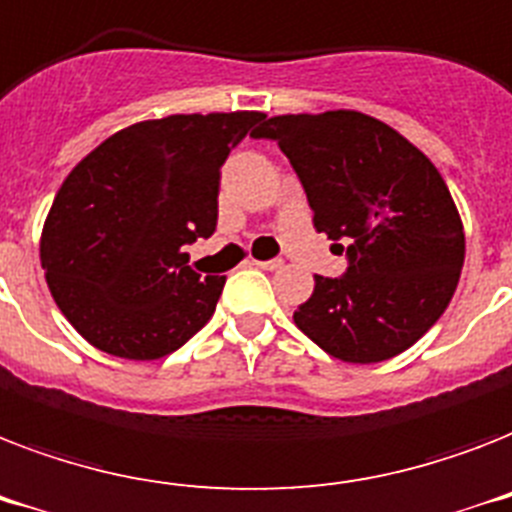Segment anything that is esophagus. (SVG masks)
<instances>
[{
  "label": "esophagus",
  "mask_w": 512,
  "mask_h": 512,
  "mask_svg": "<svg viewBox=\"0 0 512 512\" xmlns=\"http://www.w3.org/2000/svg\"><path fill=\"white\" fill-rule=\"evenodd\" d=\"M251 264H253V267H261V269H269V272H275V269H282V264H285V261H282V259H269V261L253 259Z\"/></svg>",
  "instance_id": "34e87169"
}]
</instances>
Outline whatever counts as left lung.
<instances>
[{
	"mask_svg": "<svg viewBox=\"0 0 512 512\" xmlns=\"http://www.w3.org/2000/svg\"><path fill=\"white\" fill-rule=\"evenodd\" d=\"M288 155L330 240L349 237L343 277L314 275L293 322L330 357L372 365L418 343L455 296L463 219L439 169L359 110L272 116L253 132Z\"/></svg>",
	"mask_w": 512,
	"mask_h": 512,
	"instance_id": "obj_1",
	"label": "left lung"
}]
</instances>
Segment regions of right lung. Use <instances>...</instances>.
Masks as SVG:
<instances>
[{
    "label": "right lung",
    "instance_id": "right-lung-1",
    "mask_svg": "<svg viewBox=\"0 0 512 512\" xmlns=\"http://www.w3.org/2000/svg\"><path fill=\"white\" fill-rule=\"evenodd\" d=\"M261 118L235 110L140 121L65 177L39 251L55 304L94 349L150 362L211 320L227 277H200L182 248L214 235L222 163Z\"/></svg>",
    "mask_w": 512,
    "mask_h": 512
}]
</instances>
